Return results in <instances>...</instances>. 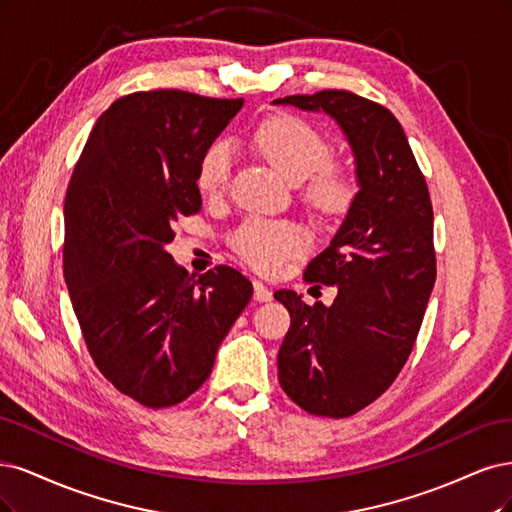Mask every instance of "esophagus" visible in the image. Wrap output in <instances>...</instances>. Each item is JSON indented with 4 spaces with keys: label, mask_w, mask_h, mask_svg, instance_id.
<instances>
[{
    "label": "esophagus",
    "mask_w": 512,
    "mask_h": 512,
    "mask_svg": "<svg viewBox=\"0 0 512 512\" xmlns=\"http://www.w3.org/2000/svg\"><path fill=\"white\" fill-rule=\"evenodd\" d=\"M253 295H255L257 302H270L272 300V289L266 283H261V280H255Z\"/></svg>",
    "instance_id": "obj_1"
}]
</instances>
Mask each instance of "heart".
<instances>
[{"label":"heart","instance_id":"heart-1","mask_svg":"<svg viewBox=\"0 0 512 512\" xmlns=\"http://www.w3.org/2000/svg\"><path fill=\"white\" fill-rule=\"evenodd\" d=\"M253 140L257 151L287 180H306V200L321 214H338L351 204L353 180L340 166L329 163L332 144L317 127L291 114H278L259 125ZM229 170L232 148L223 140L214 142L197 166V187L210 195L221 193L227 187ZM229 244L251 266L274 274L304 249L306 234L289 221L249 219L229 236Z\"/></svg>","mask_w":512,"mask_h":512}]
</instances>
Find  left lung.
<instances>
[{
  "instance_id": "obj_1",
  "label": "left lung",
  "mask_w": 512,
  "mask_h": 512,
  "mask_svg": "<svg viewBox=\"0 0 512 512\" xmlns=\"http://www.w3.org/2000/svg\"><path fill=\"white\" fill-rule=\"evenodd\" d=\"M289 104L332 117L351 144L359 191L306 283L336 285L332 306L280 289L291 315L278 383L317 417H351L383 395L415 346L436 280L434 210L402 125L376 102L327 89Z\"/></svg>"
}]
</instances>
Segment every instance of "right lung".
Listing matches in <instances>:
<instances>
[{"instance_id": "obj_1", "label": "right lung", "mask_w": 512, "mask_h": 512, "mask_svg": "<svg viewBox=\"0 0 512 512\" xmlns=\"http://www.w3.org/2000/svg\"><path fill=\"white\" fill-rule=\"evenodd\" d=\"M242 104L178 89L119 97L91 129L65 193L63 276L87 349L148 408L204 385L251 302L238 270L195 278L166 251L174 223L200 212L197 166Z\"/></svg>"}]
</instances>
